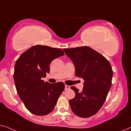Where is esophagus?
<instances>
[{
  "label": "esophagus",
  "instance_id": "34e87169",
  "mask_svg": "<svg viewBox=\"0 0 131 131\" xmlns=\"http://www.w3.org/2000/svg\"><path fill=\"white\" fill-rule=\"evenodd\" d=\"M70 89L69 86L66 85L65 86V90H68V89Z\"/></svg>",
  "mask_w": 131,
  "mask_h": 131
}]
</instances>
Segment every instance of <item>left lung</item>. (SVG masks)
I'll use <instances>...</instances> for the list:
<instances>
[{
	"instance_id": "left-lung-1",
	"label": "left lung",
	"mask_w": 131,
	"mask_h": 131,
	"mask_svg": "<svg viewBox=\"0 0 131 131\" xmlns=\"http://www.w3.org/2000/svg\"><path fill=\"white\" fill-rule=\"evenodd\" d=\"M75 67V75L84 80L83 88L69 100L72 112L81 118L94 115L102 106L112 85L113 71L108 60L88 46L63 49Z\"/></svg>"
}]
</instances>
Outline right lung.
I'll return each mask as SVG.
<instances>
[{"label":"right lung","instance_id":"add662e5","mask_svg":"<svg viewBox=\"0 0 131 131\" xmlns=\"http://www.w3.org/2000/svg\"><path fill=\"white\" fill-rule=\"evenodd\" d=\"M64 55L61 49L35 45L21 54L16 62L13 78L17 92L25 107L33 114L43 116L53 110L65 89L62 82H45L49 65Z\"/></svg>","mask_w":131,"mask_h":131}]
</instances>
